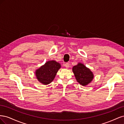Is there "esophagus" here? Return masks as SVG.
<instances>
[{
	"mask_svg": "<svg viewBox=\"0 0 124 124\" xmlns=\"http://www.w3.org/2000/svg\"><path fill=\"white\" fill-rule=\"evenodd\" d=\"M65 67H66V68H68L69 67V66H70L69 63H68V62H67V63H66L65 64Z\"/></svg>",
	"mask_w": 124,
	"mask_h": 124,
	"instance_id": "esophagus-1",
	"label": "esophagus"
}]
</instances>
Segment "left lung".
Instances as JSON below:
<instances>
[{
	"label": "left lung",
	"mask_w": 124,
	"mask_h": 124,
	"mask_svg": "<svg viewBox=\"0 0 124 124\" xmlns=\"http://www.w3.org/2000/svg\"><path fill=\"white\" fill-rule=\"evenodd\" d=\"M72 71L77 82L82 86H86L91 83L94 78L91 69L81 62H78V65L73 66Z\"/></svg>",
	"instance_id": "left-lung-1"
}]
</instances>
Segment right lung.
Here are the masks:
<instances>
[{"instance_id": "obj_1", "label": "right lung", "mask_w": 124, "mask_h": 124, "mask_svg": "<svg viewBox=\"0 0 124 124\" xmlns=\"http://www.w3.org/2000/svg\"><path fill=\"white\" fill-rule=\"evenodd\" d=\"M61 65L55 61L46 62L35 71V76L38 81L43 85H48L54 80Z\"/></svg>"}]
</instances>
